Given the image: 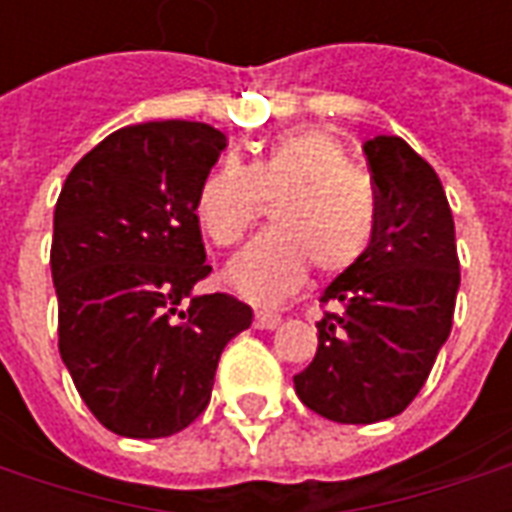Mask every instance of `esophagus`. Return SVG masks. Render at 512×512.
<instances>
[{
    "label": "esophagus",
    "instance_id": "1",
    "mask_svg": "<svg viewBox=\"0 0 512 512\" xmlns=\"http://www.w3.org/2000/svg\"><path fill=\"white\" fill-rule=\"evenodd\" d=\"M282 318H279L277 312H268V310H260L255 312V326L257 329H277Z\"/></svg>",
    "mask_w": 512,
    "mask_h": 512
}]
</instances>
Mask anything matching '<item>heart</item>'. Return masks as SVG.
<instances>
[{
  "label": "heart",
  "instance_id": "heart-1",
  "mask_svg": "<svg viewBox=\"0 0 512 512\" xmlns=\"http://www.w3.org/2000/svg\"><path fill=\"white\" fill-rule=\"evenodd\" d=\"M274 205V230L255 238L227 268L230 288L252 304H277L304 285L354 268L376 238L378 194L351 167L343 142L323 128L279 134L249 167L224 158L205 175L194 216L213 244L230 249Z\"/></svg>",
  "mask_w": 512,
  "mask_h": 512
}]
</instances>
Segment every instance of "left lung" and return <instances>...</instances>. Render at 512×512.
I'll list each match as a JSON object with an SVG mask.
<instances>
[{
    "label": "left lung",
    "instance_id": "1",
    "mask_svg": "<svg viewBox=\"0 0 512 512\" xmlns=\"http://www.w3.org/2000/svg\"><path fill=\"white\" fill-rule=\"evenodd\" d=\"M365 156L378 194L376 238L323 290L318 351L293 376L304 406L343 425L406 411L450 337L461 285L439 175L400 136L370 139Z\"/></svg>",
    "mask_w": 512,
    "mask_h": 512
}]
</instances>
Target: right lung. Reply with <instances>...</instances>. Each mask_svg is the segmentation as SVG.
I'll use <instances>...</instances> for the list:
<instances>
[{
  "label": "right lung",
  "mask_w": 512,
  "mask_h": 512,
  "mask_svg": "<svg viewBox=\"0 0 512 512\" xmlns=\"http://www.w3.org/2000/svg\"><path fill=\"white\" fill-rule=\"evenodd\" d=\"M224 147L205 123L126 126L60 191L51 241L60 356L117 436L189 428L208 408L224 345L252 326V310L230 293L191 296L211 274L194 200Z\"/></svg>",
  "instance_id": "add662e5"
}]
</instances>
